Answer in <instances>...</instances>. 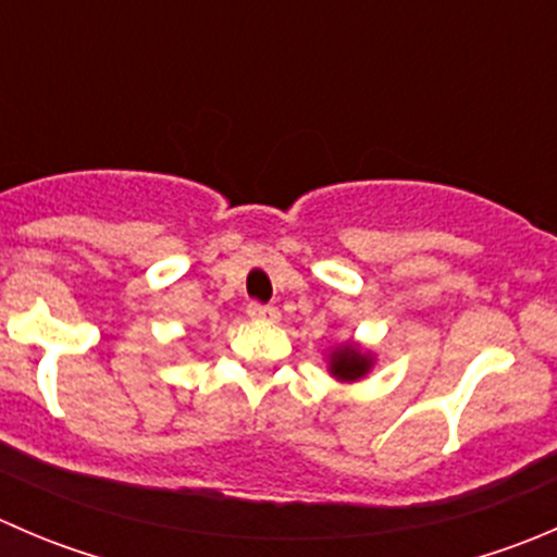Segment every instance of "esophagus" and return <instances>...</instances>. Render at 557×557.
<instances>
[{"label":"esophagus","instance_id":"34e87169","mask_svg":"<svg viewBox=\"0 0 557 557\" xmlns=\"http://www.w3.org/2000/svg\"><path fill=\"white\" fill-rule=\"evenodd\" d=\"M247 314H250L252 320H269V323H274V320L280 318V310L272 305H261V301H250V305H247Z\"/></svg>","mask_w":557,"mask_h":557}]
</instances>
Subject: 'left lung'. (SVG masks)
Returning a JSON list of instances; mask_svg holds the SVG:
<instances>
[{"instance_id": "left-lung-1", "label": "left lung", "mask_w": 557, "mask_h": 557, "mask_svg": "<svg viewBox=\"0 0 557 557\" xmlns=\"http://www.w3.org/2000/svg\"><path fill=\"white\" fill-rule=\"evenodd\" d=\"M372 361H369L363 352H358L356 347H342L331 356V372L339 380H358L369 372Z\"/></svg>"}]
</instances>
